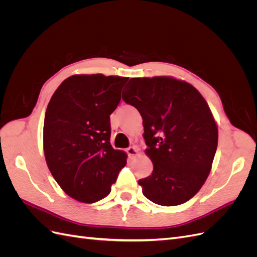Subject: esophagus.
<instances>
[{
    "instance_id": "1",
    "label": "esophagus",
    "mask_w": 257,
    "mask_h": 257,
    "mask_svg": "<svg viewBox=\"0 0 257 257\" xmlns=\"http://www.w3.org/2000/svg\"><path fill=\"white\" fill-rule=\"evenodd\" d=\"M126 152H127V154H128V157H135V155L138 153V150H137V148L135 147V146H132V147H128L127 149H126Z\"/></svg>"
}]
</instances>
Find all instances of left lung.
Wrapping results in <instances>:
<instances>
[{
	"label": "left lung",
	"mask_w": 257,
	"mask_h": 257,
	"mask_svg": "<svg viewBox=\"0 0 257 257\" xmlns=\"http://www.w3.org/2000/svg\"><path fill=\"white\" fill-rule=\"evenodd\" d=\"M122 98L142 114L152 174L138 180L154 204L177 206L200 190L211 170L217 127L190 83L170 77L131 78Z\"/></svg>",
	"instance_id": "8db88e82"
}]
</instances>
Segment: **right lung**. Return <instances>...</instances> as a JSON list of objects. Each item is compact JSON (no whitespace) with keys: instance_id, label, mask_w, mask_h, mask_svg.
I'll return each mask as SVG.
<instances>
[{"instance_id":"obj_1","label":"right lung","mask_w":257,"mask_h":257,"mask_svg":"<svg viewBox=\"0 0 257 257\" xmlns=\"http://www.w3.org/2000/svg\"><path fill=\"white\" fill-rule=\"evenodd\" d=\"M128 78L74 75L53 93L45 113L44 152L67 195L92 204L111 191L126 154L110 145V114Z\"/></svg>"}]
</instances>
